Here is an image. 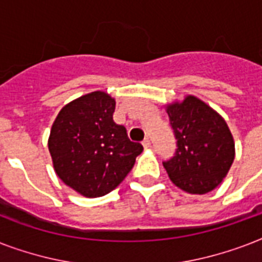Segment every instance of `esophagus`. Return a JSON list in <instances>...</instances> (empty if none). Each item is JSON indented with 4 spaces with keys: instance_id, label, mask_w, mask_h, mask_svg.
Returning <instances> with one entry per match:
<instances>
[{
    "instance_id": "obj_1",
    "label": "esophagus",
    "mask_w": 262,
    "mask_h": 262,
    "mask_svg": "<svg viewBox=\"0 0 262 262\" xmlns=\"http://www.w3.org/2000/svg\"><path fill=\"white\" fill-rule=\"evenodd\" d=\"M143 145H144V148H147V147H149V145H151V140H149V137H145V139H144Z\"/></svg>"
}]
</instances>
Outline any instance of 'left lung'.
<instances>
[{
    "instance_id": "1",
    "label": "left lung",
    "mask_w": 262,
    "mask_h": 262,
    "mask_svg": "<svg viewBox=\"0 0 262 262\" xmlns=\"http://www.w3.org/2000/svg\"><path fill=\"white\" fill-rule=\"evenodd\" d=\"M177 149L163 166L174 185L191 194L213 190L227 175L235 145L227 123L195 96L167 106Z\"/></svg>"
}]
</instances>
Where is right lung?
<instances>
[{
  "mask_svg": "<svg viewBox=\"0 0 262 262\" xmlns=\"http://www.w3.org/2000/svg\"><path fill=\"white\" fill-rule=\"evenodd\" d=\"M115 100L102 91L80 96L59 111L49 137L54 170L85 197L114 190L135 166L143 145L113 121Z\"/></svg>",
  "mask_w": 262,
  "mask_h": 262,
  "instance_id": "obj_1",
  "label": "right lung"
}]
</instances>
